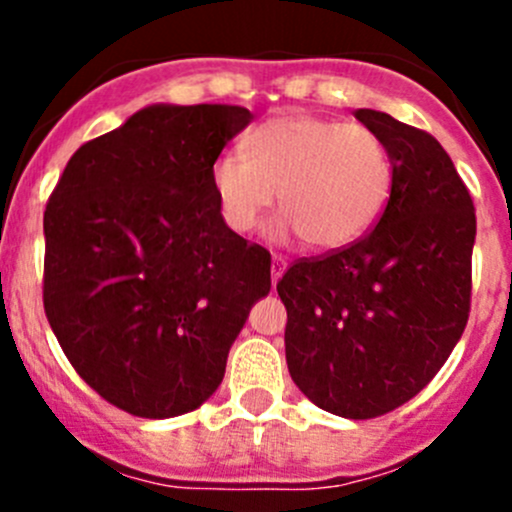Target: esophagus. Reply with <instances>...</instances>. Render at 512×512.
Returning a JSON list of instances; mask_svg holds the SVG:
<instances>
[{
	"mask_svg": "<svg viewBox=\"0 0 512 512\" xmlns=\"http://www.w3.org/2000/svg\"><path fill=\"white\" fill-rule=\"evenodd\" d=\"M285 267H287L285 257L272 255V285H277V280H280V277H282V272H285Z\"/></svg>",
	"mask_w": 512,
	"mask_h": 512,
	"instance_id": "34e87169",
	"label": "esophagus"
}]
</instances>
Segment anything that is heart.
<instances>
[{"instance_id":"obj_1","label":"heart","mask_w":512,"mask_h":512,"mask_svg":"<svg viewBox=\"0 0 512 512\" xmlns=\"http://www.w3.org/2000/svg\"><path fill=\"white\" fill-rule=\"evenodd\" d=\"M242 151L210 165L220 218L237 235L255 232L280 200V235H302L314 250H342L364 237L389 203L394 160L364 123L289 113L252 128Z\"/></svg>"}]
</instances>
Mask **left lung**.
Listing matches in <instances>:
<instances>
[{
	"label": "left lung",
	"mask_w": 512,
	"mask_h": 512,
	"mask_svg": "<svg viewBox=\"0 0 512 512\" xmlns=\"http://www.w3.org/2000/svg\"><path fill=\"white\" fill-rule=\"evenodd\" d=\"M394 160L374 230L297 260L277 282L294 384L319 409L376 418L438 374L471 312L476 210L441 143L389 113L359 108Z\"/></svg>",
	"instance_id": "left-lung-1"
}]
</instances>
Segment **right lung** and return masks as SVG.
I'll use <instances>...</instances> for the list:
<instances>
[{"label":"right lung","mask_w":512,"mask_h":512,"mask_svg":"<svg viewBox=\"0 0 512 512\" xmlns=\"http://www.w3.org/2000/svg\"><path fill=\"white\" fill-rule=\"evenodd\" d=\"M250 121L242 106H148L84 143L49 195L46 319L116 409H198L270 292V252L223 223L210 188V165Z\"/></svg>","instance_id":"add662e5"}]
</instances>
